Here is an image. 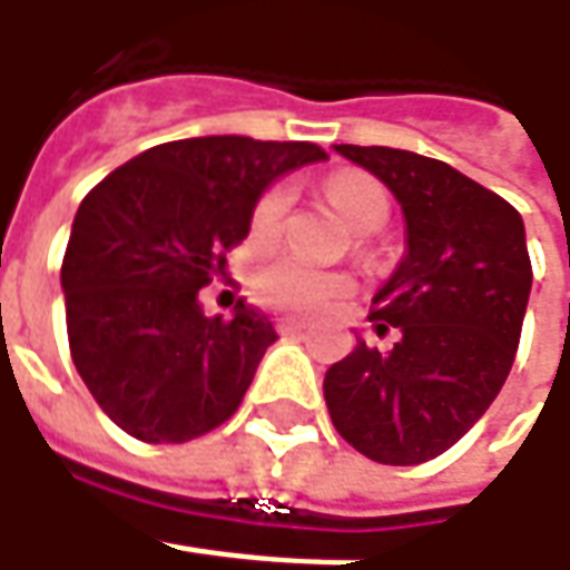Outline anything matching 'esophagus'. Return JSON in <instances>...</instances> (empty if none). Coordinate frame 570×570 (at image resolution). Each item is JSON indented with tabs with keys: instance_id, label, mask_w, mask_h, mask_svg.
Masks as SVG:
<instances>
[{
	"instance_id": "34e87169",
	"label": "esophagus",
	"mask_w": 570,
	"mask_h": 570,
	"mask_svg": "<svg viewBox=\"0 0 570 570\" xmlns=\"http://www.w3.org/2000/svg\"><path fill=\"white\" fill-rule=\"evenodd\" d=\"M275 326H278V333H282V336H301V333H307V323L297 317H278Z\"/></svg>"
}]
</instances>
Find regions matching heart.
<instances>
[{
	"label": "heart",
	"instance_id": "heart-1",
	"mask_svg": "<svg viewBox=\"0 0 570 570\" xmlns=\"http://www.w3.org/2000/svg\"><path fill=\"white\" fill-rule=\"evenodd\" d=\"M326 196L333 208L355 230H377L390 215V196L386 189L364 177V174H340L326 184ZM288 208V189L273 187L259 196V203L253 208L250 230L253 240H266L273 237L282 215ZM253 292L263 304L278 307V311H292V314H314L320 307H326L333 297L348 292V278L330 269H317L311 263H301L295 256H273L266 259L256 275H253Z\"/></svg>",
	"mask_w": 570,
	"mask_h": 570
}]
</instances>
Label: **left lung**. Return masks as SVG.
<instances>
[{
    "label": "left lung",
    "mask_w": 570,
    "mask_h": 570,
    "mask_svg": "<svg viewBox=\"0 0 570 570\" xmlns=\"http://www.w3.org/2000/svg\"><path fill=\"white\" fill-rule=\"evenodd\" d=\"M396 196L405 253L371 301L377 352L358 340L323 377L330 419L367 460L441 456L494 403L511 374L533 269L523 218L456 167L386 145H333Z\"/></svg>",
    "instance_id": "1"
}]
</instances>
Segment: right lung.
Returning a JSON list of instances; mask_svg holds the SVG:
<instances>
[{
  "label": "right lung",
  "instance_id": "add662e5",
  "mask_svg": "<svg viewBox=\"0 0 570 570\" xmlns=\"http://www.w3.org/2000/svg\"><path fill=\"white\" fill-rule=\"evenodd\" d=\"M326 161L311 142L203 136L107 174L76 212L62 256L72 362L110 422L145 444H184L228 422L278 336L253 304L206 317L199 288L250 234L256 199Z\"/></svg>",
  "mask_w": 570,
  "mask_h": 570
}]
</instances>
